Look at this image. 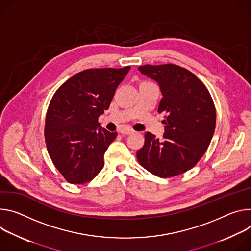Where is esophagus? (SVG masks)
Returning a JSON list of instances; mask_svg holds the SVG:
<instances>
[{
  "mask_svg": "<svg viewBox=\"0 0 251 251\" xmlns=\"http://www.w3.org/2000/svg\"><path fill=\"white\" fill-rule=\"evenodd\" d=\"M120 132H121L122 134H130V133L133 132V130L130 129V128H127V127H124V128H121V129H120Z\"/></svg>",
  "mask_w": 251,
  "mask_h": 251,
  "instance_id": "34e87169",
  "label": "esophagus"
}]
</instances>
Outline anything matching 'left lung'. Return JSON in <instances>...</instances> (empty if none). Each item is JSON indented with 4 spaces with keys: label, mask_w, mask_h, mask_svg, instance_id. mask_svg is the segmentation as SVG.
Returning a JSON list of instances; mask_svg holds the SVG:
<instances>
[{
    "label": "left lung",
    "mask_w": 251,
    "mask_h": 251,
    "mask_svg": "<svg viewBox=\"0 0 251 251\" xmlns=\"http://www.w3.org/2000/svg\"><path fill=\"white\" fill-rule=\"evenodd\" d=\"M138 71L159 85L162 99L157 111L164 114L165 131L162 141L145 134L137 160L159 177L181 175L198 163L211 142L216 123L212 98L204 83L182 67L145 65Z\"/></svg>",
    "instance_id": "left-lung-1"
}]
</instances>
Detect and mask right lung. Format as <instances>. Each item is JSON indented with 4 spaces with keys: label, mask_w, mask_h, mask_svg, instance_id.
<instances>
[{
    "label": "right lung",
    "mask_w": 251,
    "mask_h": 251,
    "mask_svg": "<svg viewBox=\"0 0 251 251\" xmlns=\"http://www.w3.org/2000/svg\"><path fill=\"white\" fill-rule=\"evenodd\" d=\"M129 69L85 70L53 94L46 116L45 141L52 163L68 182H89L102 170L104 152L118 133L102 128L98 120Z\"/></svg>",
    "instance_id": "1"
}]
</instances>
